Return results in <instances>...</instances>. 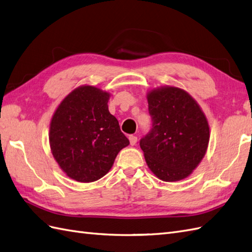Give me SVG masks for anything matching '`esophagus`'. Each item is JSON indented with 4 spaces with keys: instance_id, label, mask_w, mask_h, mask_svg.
I'll list each match as a JSON object with an SVG mask.
<instances>
[{
    "instance_id": "esophagus-1",
    "label": "esophagus",
    "mask_w": 252,
    "mask_h": 252,
    "mask_svg": "<svg viewBox=\"0 0 252 252\" xmlns=\"http://www.w3.org/2000/svg\"><path fill=\"white\" fill-rule=\"evenodd\" d=\"M128 139H130L131 146L136 145V143H137V137L136 136H134V135H130V136H128Z\"/></svg>"
}]
</instances>
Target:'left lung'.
Returning <instances> with one entry per match:
<instances>
[{"label":"left lung","mask_w":252,"mask_h":252,"mask_svg":"<svg viewBox=\"0 0 252 252\" xmlns=\"http://www.w3.org/2000/svg\"><path fill=\"white\" fill-rule=\"evenodd\" d=\"M147 99L152 126L139 141L147 165L165 182L180 181L204 157L210 139L208 120L183 89H154Z\"/></svg>","instance_id":"obj_1"}]
</instances>
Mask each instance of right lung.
Masks as SVG:
<instances>
[{"label":"right lung","instance_id":"right-lung-1","mask_svg":"<svg viewBox=\"0 0 252 252\" xmlns=\"http://www.w3.org/2000/svg\"><path fill=\"white\" fill-rule=\"evenodd\" d=\"M109 94L81 86L64 98L50 126V146L66 175L77 182L101 179L130 141L108 111Z\"/></svg>","mask_w":252,"mask_h":252}]
</instances>
